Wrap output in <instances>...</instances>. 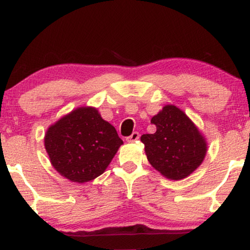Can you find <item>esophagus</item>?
I'll use <instances>...</instances> for the list:
<instances>
[{
    "label": "esophagus",
    "instance_id": "obj_1",
    "mask_svg": "<svg viewBox=\"0 0 250 250\" xmlns=\"http://www.w3.org/2000/svg\"><path fill=\"white\" fill-rule=\"evenodd\" d=\"M139 139H140L139 133L138 132H133L131 135L126 138V141H127V142H135L136 140H139Z\"/></svg>",
    "mask_w": 250,
    "mask_h": 250
}]
</instances>
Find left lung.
Wrapping results in <instances>:
<instances>
[{
	"label": "left lung",
	"mask_w": 250,
	"mask_h": 250,
	"mask_svg": "<svg viewBox=\"0 0 250 250\" xmlns=\"http://www.w3.org/2000/svg\"><path fill=\"white\" fill-rule=\"evenodd\" d=\"M151 123L157 131L141 136L150 165L166 179H186L204 162L205 136L186 112L173 104H166Z\"/></svg>",
	"instance_id": "left-lung-1"
}]
</instances>
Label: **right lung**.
<instances>
[{
	"label": "right lung",
	"instance_id": "1",
	"mask_svg": "<svg viewBox=\"0 0 250 250\" xmlns=\"http://www.w3.org/2000/svg\"><path fill=\"white\" fill-rule=\"evenodd\" d=\"M123 145L116 128L94 107H80L47 128L44 146L61 176L85 183L107 169Z\"/></svg>",
	"mask_w": 250,
	"mask_h": 250
}]
</instances>
